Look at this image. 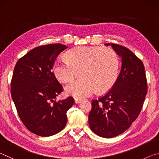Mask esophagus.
I'll return each instance as SVG.
<instances>
[{
	"label": "esophagus",
	"instance_id": "1",
	"mask_svg": "<svg viewBox=\"0 0 159 159\" xmlns=\"http://www.w3.org/2000/svg\"><path fill=\"white\" fill-rule=\"evenodd\" d=\"M81 101H82V99H80L74 98V102L76 104H79V103H80V102H81Z\"/></svg>",
	"mask_w": 159,
	"mask_h": 159
}]
</instances>
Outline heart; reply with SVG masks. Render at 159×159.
<instances>
[{
    "label": "heart",
    "instance_id": "obj_1",
    "mask_svg": "<svg viewBox=\"0 0 159 159\" xmlns=\"http://www.w3.org/2000/svg\"><path fill=\"white\" fill-rule=\"evenodd\" d=\"M66 60H56L52 66L53 74L60 82L74 79L78 71L83 79L65 86L67 95L77 98L89 97L98 90H109L116 80L119 60L116 52L110 48L82 46L69 50Z\"/></svg>",
    "mask_w": 159,
    "mask_h": 159
}]
</instances>
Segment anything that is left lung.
<instances>
[{
  "label": "left lung",
  "mask_w": 159,
  "mask_h": 159,
  "mask_svg": "<svg viewBox=\"0 0 159 159\" xmlns=\"http://www.w3.org/2000/svg\"><path fill=\"white\" fill-rule=\"evenodd\" d=\"M111 45L121 57L120 72L111 89L92 100L88 123L93 133L105 138L119 135L130 127L140 113L147 93L143 62L122 45Z\"/></svg>",
  "instance_id": "obj_1"
}]
</instances>
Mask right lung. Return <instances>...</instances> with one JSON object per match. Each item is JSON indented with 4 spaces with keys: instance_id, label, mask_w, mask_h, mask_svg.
<instances>
[{
    "instance_id": "add662e5",
    "label": "right lung",
    "mask_w": 159,
    "mask_h": 159,
    "mask_svg": "<svg viewBox=\"0 0 159 159\" xmlns=\"http://www.w3.org/2000/svg\"><path fill=\"white\" fill-rule=\"evenodd\" d=\"M66 46L41 45L19 59L11 80V95L19 116L31 133L48 137L63 130L72 97L56 101L63 88L52 71L56 58Z\"/></svg>"
}]
</instances>
